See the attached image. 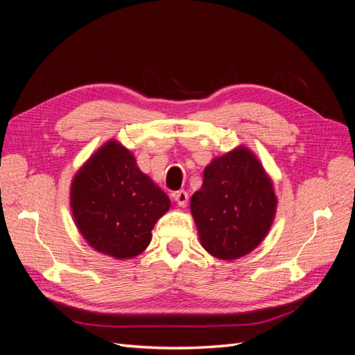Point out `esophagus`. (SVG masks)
I'll use <instances>...</instances> for the list:
<instances>
[{"label":"esophagus","instance_id":"esophagus-1","mask_svg":"<svg viewBox=\"0 0 355 355\" xmlns=\"http://www.w3.org/2000/svg\"><path fill=\"white\" fill-rule=\"evenodd\" d=\"M188 198H189V196H188L187 191H178V192H175V194H173V200L179 204L180 207H185L187 206Z\"/></svg>","mask_w":355,"mask_h":355}]
</instances>
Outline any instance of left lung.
Returning <instances> with one entry per match:
<instances>
[{
	"mask_svg": "<svg viewBox=\"0 0 355 355\" xmlns=\"http://www.w3.org/2000/svg\"><path fill=\"white\" fill-rule=\"evenodd\" d=\"M275 210L272 180L244 145L213 158L204 168L201 188L191 197L201 245L223 261L256 249L270 231Z\"/></svg>",
	"mask_w": 355,
	"mask_h": 355,
	"instance_id": "left-lung-1",
	"label": "left lung"
}]
</instances>
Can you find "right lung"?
<instances>
[{
	"instance_id": "add662e5",
	"label": "right lung",
	"mask_w": 355,
	"mask_h": 355,
	"mask_svg": "<svg viewBox=\"0 0 355 355\" xmlns=\"http://www.w3.org/2000/svg\"><path fill=\"white\" fill-rule=\"evenodd\" d=\"M69 198L73 222L87 244L121 261L146 249L154 225L170 209L166 192L114 139L75 173Z\"/></svg>"
}]
</instances>
